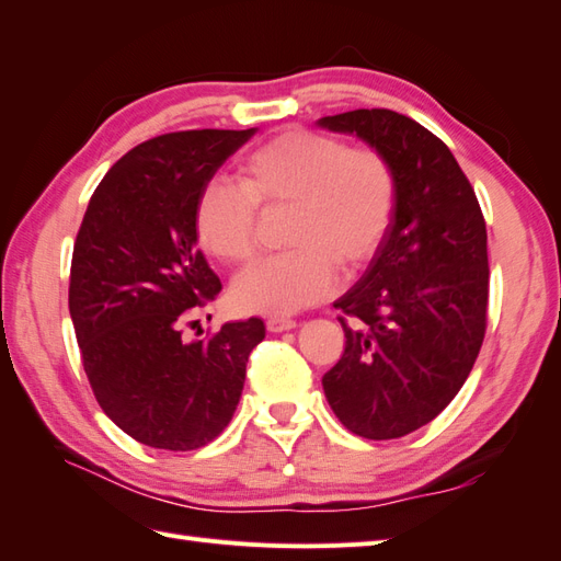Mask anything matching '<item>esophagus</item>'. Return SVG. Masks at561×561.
Listing matches in <instances>:
<instances>
[{"instance_id":"1","label":"esophagus","mask_w":561,"mask_h":561,"mask_svg":"<svg viewBox=\"0 0 561 561\" xmlns=\"http://www.w3.org/2000/svg\"><path fill=\"white\" fill-rule=\"evenodd\" d=\"M295 327H297V321H295V319L271 317V319L266 321V329H268L271 333H283V331H290V329H295Z\"/></svg>"}]
</instances>
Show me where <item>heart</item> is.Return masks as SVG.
I'll return each mask as SVG.
<instances>
[{
	"label": "heart",
	"instance_id": "b5f03b06",
	"mask_svg": "<svg viewBox=\"0 0 561 561\" xmlns=\"http://www.w3.org/2000/svg\"><path fill=\"white\" fill-rule=\"evenodd\" d=\"M238 182L210 180L194 204L196 240L222 264L254 254L256 208H290V252L256 261L232 283V305L249 314L290 317L321 302L339 283V264L363 268L396 218L391 160L375 146H347L331 134H273L240 160Z\"/></svg>",
	"mask_w": 561,
	"mask_h": 561
}]
</instances>
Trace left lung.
<instances>
[{"label":"left lung","instance_id":"1","mask_svg":"<svg viewBox=\"0 0 561 561\" xmlns=\"http://www.w3.org/2000/svg\"><path fill=\"white\" fill-rule=\"evenodd\" d=\"M319 127L359 136L391 160L398 206L369 268L335 309L355 319L323 375L343 425L365 439H398L454 401L488 329V228L463 170L442 139L393 110H353Z\"/></svg>","mask_w":561,"mask_h":561}]
</instances>
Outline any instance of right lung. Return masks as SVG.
<instances>
[{
    "label": "right lung",
    "instance_id": "right-lung-1",
    "mask_svg": "<svg viewBox=\"0 0 561 561\" xmlns=\"http://www.w3.org/2000/svg\"><path fill=\"white\" fill-rule=\"evenodd\" d=\"M254 131H172L131 148L73 242L69 314L85 377L105 415L153 449H202L228 427L266 335L252 317L182 339L186 317L222 288L196 247V196Z\"/></svg>",
    "mask_w": 561,
    "mask_h": 561
}]
</instances>
